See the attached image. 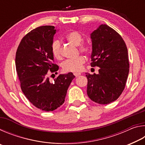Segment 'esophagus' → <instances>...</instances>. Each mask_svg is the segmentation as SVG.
<instances>
[{"label":"esophagus","instance_id":"esophagus-1","mask_svg":"<svg viewBox=\"0 0 145 145\" xmlns=\"http://www.w3.org/2000/svg\"><path fill=\"white\" fill-rule=\"evenodd\" d=\"M73 74H74V75L76 77H78L80 75H81V73H74Z\"/></svg>","mask_w":145,"mask_h":145}]
</instances>
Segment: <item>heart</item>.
<instances>
[{
    "label": "heart",
    "mask_w": 145,
    "mask_h": 145,
    "mask_svg": "<svg viewBox=\"0 0 145 145\" xmlns=\"http://www.w3.org/2000/svg\"><path fill=\"white\" fill-rule=\"evenodd\" d=\"M67 40L73 45L78 46V48L80 52L86 54L91 53L92 47L89 44L82 43L84 41V37L81 33L78 31H72L68 33L67 36ZM51 52L54 57L57 59H61L62 58L61 51V43L59 41L56 40L54 41L51 46ZM86 62L84 57L80 56L75 59L67 60L62 63L61 67L63 72L77 73L82 70L83 65Z\"/></svg>",
    "instance_id": "1"
}]
</instances>
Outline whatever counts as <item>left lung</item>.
Masks as SVG:
<instances>
[{
  "label": "left lung",
  "mask_w": 145,
  "mask_h": 145,
  "mask_svg": "<svg viewBox=\"0 0 145 145\" xmlns=\"http://www.w3.org/2000/svg\"><path fill=\"white\" fill-rule=\"evenodd\" d=\"M92 67H99V74L86 73L87 94L93 102L108 104L115 101L125 87L129 72L126 44L120 34L106 24L91 34Z\"/></svg>",
  "instance_id": "obj_1"
}]
</instances>
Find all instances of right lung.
Instances as JSON below:
<instances>
[{"instance_id":"1","label":"right lung","mask_w":145,"mask_h":145,"mask_svg":"<svg viewBox=\"0 0 145 145\" xmlns=\"http://www.w3.org/2000/svg\"><path fill=\"white\" fill-rule=\"evenodd\" d=\"M54 26H41L26 34L17 48L15 65L21 89L36 107L52 111L62 105L75 76L72 72L49 81L48 72L57 74L58 66L51 52Z\"/></svg>"}]
</instances>
